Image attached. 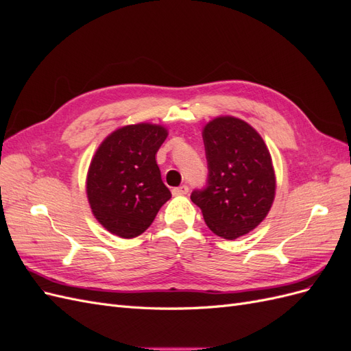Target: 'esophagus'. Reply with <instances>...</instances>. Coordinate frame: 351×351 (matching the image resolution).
I'll use <instances>...</instances> for the list:
<instances>
[{"mask_svg": "<svg viewBox=\"0 0 351 351\" xmlns=\"http://www.w3.org/2000/svg\"><path fill=\"white\" fill-rule=\"evenodd\" d=\"M189 193V187L186 184L183 186H178V187H174L173 189V195L174 196H184Z\"/></svg>", "mask_w": 351, "mask_h": 351, "instance_id": "34e87169", "label": "esophagus"}]
</instances>
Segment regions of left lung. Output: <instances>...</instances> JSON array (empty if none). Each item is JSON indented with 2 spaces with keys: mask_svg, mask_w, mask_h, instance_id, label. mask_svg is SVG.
<instances>
[{
  "mask_svg": "<svg viewBox=\"0 0 351 351\" xmlns=\"http://www.w3.org/2000/svg\"><path fill=\"white\" fill-rule=\"evenodd\" d=\"M206 184L190 199L217 236L234 240L256 228L275 196L271 155L259 133L234 117H218L204 129Z\"/></svg>",
  "mask_w": 351,
  "mask_h": 351,
  "instance_id": "8db88e82",
  "label": "left lung"
}]
</instances>
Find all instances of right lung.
Listing matches in <instances>:
<instances>
[{
	"mask_svg": "<svg viewBox=\"0 0 351 351\" xmlns=\"http://www.w3.org/2000/svg\"><path fill=\"white\" fill-rule=\"evenodd\" d=\"M167 130L155 124L125 125L105 139L95 154L86 182L95 218L123 239L142 234L171 197L155 155Z\"/></svg>",
	"mask_w": 351,
	"mask_h": 351,
	"instance_id": "1",
	"label": "right lung"
}]
</instances>
